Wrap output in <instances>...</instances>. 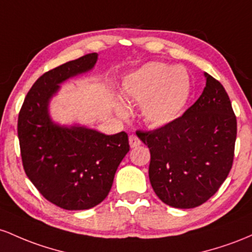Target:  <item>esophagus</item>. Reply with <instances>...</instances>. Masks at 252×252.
<instances>
[{
  "label": "esophagus",
  "instance_id": "esophagus-1",
  "mask_svg": "<svg viewBox=\"0 0 252 252\" xmlns=\"http://www.w3.org/2000/svg\"><path fill=\"white\" fill-rule=\"evenodd\" d=\"M128 141H129V146H131V148H137V146H139L141 144L139 138H138L137 135H134V134L129 135Z\"/></svg>",
  "mask_w": 252,
  "mask_h": 252
}]
</instances>
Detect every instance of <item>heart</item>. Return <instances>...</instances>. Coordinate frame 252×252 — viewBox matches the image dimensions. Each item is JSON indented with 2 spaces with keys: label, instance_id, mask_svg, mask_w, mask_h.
Returning <instances> with one entry per match:
<instances>
[{
  "label": "heart",
  "instance_id": "heart-1",
  "mask_svg": "<svg viewBox=\"0 0 252 252\" xmlns=\"http://www.w3.org/2000/svg\"><path fill=\"white\" fill-rule=\"evenodd\" d=\"M189 93L187 71L162 63L143 65L129 73L121 86L124 97L128 102L140 103L141 117L152 127H162L176 120L187 103ZM117 111L126 115L128 109L124 103H118Z\"/></svg>",
  "mask_w": 252,
  "mask_h": 252
}]
</instances>
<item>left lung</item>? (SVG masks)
<instances>
[{
    "instance_id": "obj_1",
    "label": "left lung",
    "mask_w": 252,
    "mask_h": 252,
    "mask_svg": "<svg viewBox=\"0 0 252 252\" xmlns=\"http://www.w3.org/2000/svg\"><path fill=\"white\" fill-rule=\"evenodd\" d=\"M201 96L182 117L154 131H137L151 154L149 177L155 193L175 208L207 201L232 168L237 119L227 93L205 72Z\"/></svg>"
}]
</instances>
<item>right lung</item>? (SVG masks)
Wrapping results in <instances>:
<instances>
[{
    "mask_svg": "<svg viewBox=\"0 0 252 252\" xmlns=\"http://www.w3.org/2000/svg\"><path fill=\"white\" fill-rule=\"evenodd\" d=\"M97 56L89 53L45 72L19 113L25 172L45 199L67 211L89 210L102 202L129 151L125 132L107 135L87 126L59 125L50 115V102L61 84L90 71Z\"/></svg>",
    "mask_w": 252,
    "mask_h": 252,
    "instance_id": "1",
    "label": "right lung"
}]
</instances>
